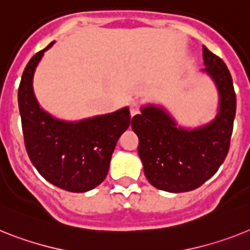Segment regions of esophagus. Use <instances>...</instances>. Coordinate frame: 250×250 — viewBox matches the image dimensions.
Returning a JSON list of instances; mask_svg holds the SVG:
<instances>
[{
    "label": "esophagus",
    "instance_id": "esophagus-1",
    "mask_svg": "<svg viewBox=\"0 0 250 250\" xmlns=\"http://www.w3.org/2000/svg\"><path fill=\"white\" fill-rule=\"evenodd\" d=\"M129 112H131V115L133 117V115L138 114L140 113V104L136 102H133L131 104V106H129Z\"/></svg>",
    "mask_w": 250,
    "mask_h": 250
}]
</instances>
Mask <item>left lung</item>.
<instances>
[{
    "label": "left lung",
    "mask_w": 250,
    "mask_h": 250,
    "mask_svg": "<svg viewBox=\"0 0 250 250\" xmlns=\"http://www.w3.org/2000/svg\"><path fill=\"white\" fill-rule=\"evenodd\" d=\"M202 71L215 83L219 108L215 119L197 128H186L160 105L148 104L132 118L138 136V155L145 175L165 192H189L212 177L228 155L236 112L231 75L224 61L203 45Z\"/></svg>",
    "instance_id": "left-lung-1"
}]
</instances>
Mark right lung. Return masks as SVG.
<instances>
[{"label":"right lung","mask_w":250,"mask_h":250,"mask_svg":"<svg viewBox=\"0 0 250 250\" xmlns=\"http://www.w3.org/2000/svg\"><path fill=\"white\" fill-rule=\"evenodd\" d=\"M33 56L19 86V109L25 147L42 177L68 192L94 189L105 179L117 141L131 125L128 106L79 122L54 118L41 108L33 79L44 52Z\"/></svg>","instance_id":"add662e5"}]
</instances>
